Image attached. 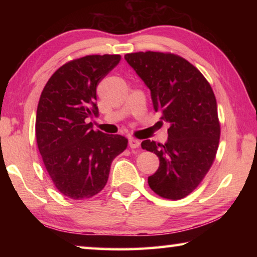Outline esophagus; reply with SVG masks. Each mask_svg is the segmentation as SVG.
Returning a JSON list of instances; mask_svg holds the SVG:
<instances>
[{
  "instance_id": "34e87169",
  "label": "esophagus",
  "mask_w": 257,
  "mask_h": 257,
  "mask_svg": "<svg viewBox=\"0 0 257 257\" xmlns=\"http://www.w3.org/2000/svg\"><path fill=\"white\" fill-rule=\"evenodd\" d=\"M128 145H129L130 149H133V150L138 149V147L141 146V142L137 141V139H135V138H130L129 142H128Z\"/></svg>"
}]
</instances>
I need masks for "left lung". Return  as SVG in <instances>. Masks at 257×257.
I'll list each match as a JSON object with an SVG mask.
<instances>
[{
	"label": "left lung",
	"instance_id": "1",
	"mask_svg": "<svg viewBox=\"0 0 257 257\" xmlns=\"http://www.w3.org/2000/svg\"><path fill=\"white\" fill-rule=\"evenodd\" d=\"M124 60L149 87L154 110L170 125L164 144L142 143L160 159L149 185L163 198H184L210 170L219 146L214 93L198 69L178 55L150 51L125 54Z\"/></svg>",
	"mask_w": 257,
	"mask_h": 257
}]
</instances>
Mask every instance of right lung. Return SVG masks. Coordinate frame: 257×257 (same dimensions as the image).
<instances>
[{
  "label": "right lung",
  "instance_id": "right-lung-1",
  "mask_svg": "<svg viewBox=\"0 0 257 257\" xmlns=\"http://www.w3.org/2000/svg\"><path fill=\"white\" fill-rule=\"evenodd\" d=\"M120 55H87L59 68L43 89L36 139L43 162L64 196L84 199L106 185L113 159L125 150L120 135L95 132L87 120L98 116L96 87Z\"/></svg>",
  "mask_w": 257,
  "mask_h": 257
}]
</instances>
